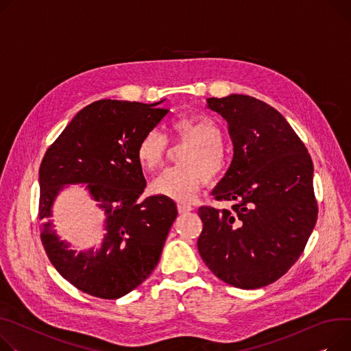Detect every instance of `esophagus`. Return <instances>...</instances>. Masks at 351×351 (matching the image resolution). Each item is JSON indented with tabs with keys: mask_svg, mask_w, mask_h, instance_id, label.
I'll return each mask as SVG.
<instances>
[{
	"mask_svg": "<svg viewBox=\"0 0 351 351\" xmlns=\"http://www.w3.org/2000/svg\"><path fill=\"white\" fill-rule=\"evenodd\" d=\"M192 210H193V207L189 206V204H186V203H179V204H178V212H179L180 215L189 213V212H192Z\"/></svg>",
	"mask_w": 351,
	"mask_h": 351,
	"instance_id": "obj_1",
	"label": "esophagus"
}]
</instances>
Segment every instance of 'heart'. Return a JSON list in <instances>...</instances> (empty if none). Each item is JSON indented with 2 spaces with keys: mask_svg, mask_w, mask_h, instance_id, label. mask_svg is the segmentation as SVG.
I'll use <instances>...</instances> for the list:
<instances>
[{
  "mask_svg": "<svg viewBox=\"0 0 351 351\" xmlns=\"http://www.w3.org/2000/svg\"><path fill=\"white\" fill-rule=\"evenodd\" d=\"M172 143L189 145L179 158V168L162 172L151 184L156 196L188 203L195 199L206 180L215 182L226 171L227 155L223 148L220 125L206 114L179 117L171 124ZM168 139L159 130H149L136 145V160L144 171L158 169L168 154Z\"/></svg>",
  "mask_w": 351,
  "mask_h": 351,
  "instance_id": "b5f03b06",
  "label": "heart"
}]
</instances>
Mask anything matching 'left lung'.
I'll list each match as a JSON object with an SVG mask.
<instances>
[{
    "label": "left lung",
    "instance_id": "1",
    "mask_svg": "<svg viewBox=\"0 0 351 351\" xmlns=\"http://www.w3.org/2000/svg\"><path fill=\"white\" fill-rule=\"evenodd\" d=\"M228 124L234 155L212 192L228 208L199 207L202 260L241 289L267 287L298 261L317 219L312 158L284 115L244 95L207 99Z\"/></svg>",
    "mask_w": 351,
    "mask_h": 351
}]
</instances>
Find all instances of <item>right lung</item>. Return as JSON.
Masks as SVG:
<instances>
[{"label": "right lung", "instance_id": "add662e5", "mask_svg": "<svg viewBox=\"0 0 351 351\" xmlns=\"http://www.w3.org/2000/svg\"><path fill=\"white\" fill-rule=\"evenodd\" d=\"M162 103V101H159ZM159 103L99 100L77 112L46 151L39 168L40 241L56 271L79 291L119 299L158 265L178 216L172 199H141L147 186L136 145L169 110ZM87 182L106 215L102 248L76 256L51 230V204L63 184Z\"/></svg>", "mask_w": 351, "mask_h": 351}]
</instances>
